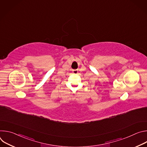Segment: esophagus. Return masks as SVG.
Wrapping results in <instances>:
<instances>
[{"label":"esophagus","mask_w":147,"mask_h":147,"mask_svg":"<svg viewBox=\"0 0 147 147\" xmlns=\"http://www.w3.org/2000/svg\"><path fill=\"white\" fill-rule=\"evenodd\" d=\"M78 70H74L73 71V73L74 74H77V73H78Z\"/></svg>","instance_id":"1"}]
</instances>
